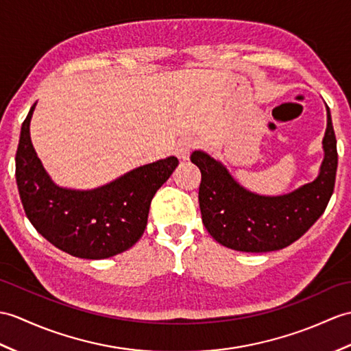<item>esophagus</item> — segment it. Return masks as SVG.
Segmentation results:
<instances>
[{
	"instance_id": "34e87169",
	"label": "esophagus",
	"mask_w": 351,
	"mask_h": 351,
	"mask_svg": "<svg viewBox=\"0 0 351 351\" xmlns=\"http://www.w3.org/2000/svg\"><path fill=\"white\" fill-rule=\"evenodd\" d=\"M195 138L191 136H184L179 138L175 146V154L178 156V158L181 160H189L191 151L195 148Z\"/></svg>"
}]
</instances>
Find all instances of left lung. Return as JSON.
Wrapping results in <instances>:
<instances>
[{"mask_svg":"<svg viewBox=\"0 0 351 351\" xmlns=\"http://www.w3.org/2000/svg\"><path fill=\"white\" fill-rule=\"evenodd\" d=\"M323 137V161L314 181L280 195H262L242 186L221 161L194 151L200 169L199 205L202 221L221 245L243 252H267L289 247L322 217L335 186L337 138L330 110Z\"/></svg>","mask_w":351,"mask_h":351,"instance_id":"1","label":"left lung"}]
</instances>
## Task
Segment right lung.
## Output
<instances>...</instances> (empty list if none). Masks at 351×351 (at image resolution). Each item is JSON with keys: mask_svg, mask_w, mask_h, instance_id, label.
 <instances>
[{"mask_svg": "<svg viewBox=\"0 0 351 351\" xmlns=\"http://www.w3.org/2000/svg\"><path fill=\"white\" fill-rule=\"evenodd\" d=\"M36 104L23 121L16 151V184L31 224L52 245L79 258H109L132 248L145 232L154 194L173 173L178 158L136 167L91 190L56 185L31 142Z\"/></svg>", "mask_w": 351, "mask_h": 351, "instance_id": "add662e5", "label": "right lung"}]
</instances>
